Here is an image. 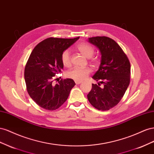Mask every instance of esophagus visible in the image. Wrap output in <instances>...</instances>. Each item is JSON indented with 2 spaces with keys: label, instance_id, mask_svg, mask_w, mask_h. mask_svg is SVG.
<instances>
[{
  "label": "esophagus",
  "instance_id": "obj_1",
  "mask_svg": "<svg viewBox=\"0 0 154 154\" xmlns=\"http://www.w3.org/2000/svg\"><path fill=\"white\" fill-rule=\"evenodd\" d=\"M75 82L76 85H79V84H81V83L82 82L81 81H78V80H75Z\"/></svg>",
  "mask_w": 154,
  "mask_h": 154
}]
</instances>
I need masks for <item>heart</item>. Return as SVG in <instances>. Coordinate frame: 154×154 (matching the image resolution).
Segmentation results:
<instances>
[{
  "instance_id": "b5f03b06",
  "label": "heart",
  "mask_w": 154,
  "mask_h": 154,
  "mask_svg": "<svg viewBox=\"0 0 154 154\" xmlns=\"http://www.w3.org/2000/svg\"><path fill=\"white\" fill-rule=\"evenodd\" d=\"M76 48L77 50L80 51L86 57H90L91 61L94 64H98L99 57L98 56H93L95 52V48L90 44L85 42H81L77 45ZM60 59L64 66L67 68L71 66V57H70V53L68 50H65L63 51L62 54H61ZM91 72V69L90 67H75L67 72V75L68 77L73 79L81 81L85 79Z\"/></svg>"
}]
</instances>
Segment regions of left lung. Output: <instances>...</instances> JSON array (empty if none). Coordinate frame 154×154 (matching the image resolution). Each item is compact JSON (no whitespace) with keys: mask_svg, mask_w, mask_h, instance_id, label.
Wrapping results in <instances>:
<instances>
[{"mask_svg":"<svg viewBox=\"0 0 154 154\" xmlns=\"http://www.w3.org/2000/svg\"><path fill=\"white\" fill-rule=\"evenodd\" d=\"M88 40L99 48L101 63L93 76L100 83L92 84L88 99L99 110H109L120 102L130 85V60L121 46L111 38L100 36Z\"/></svg>","mask_w":154,"mask_h":154,"instance_id":"obj_1","label":"left lung"}]
</instances>
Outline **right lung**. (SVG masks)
Listing matches in <instances>:
<instances>
[{
	"label": "right lung",
	"instance_id": "add662e5",
	"mask_svg": "<svg viewBox=\"0 0 154 154\" xmlns=\"http://www.w3.org/2000/svg\"><path fill=\"white\" fill-rule=\"evenodd\" d=\"M79 38H48L34 48L26 63L24 79L28 93L46 110H55L62 106L75 85L72 79H60L57 84L54 81L55 75L63 68L60 59L63 51Z\"/></svg>",
	"mask_w": 154,
	"mask_h": 154
}]
</instances>
